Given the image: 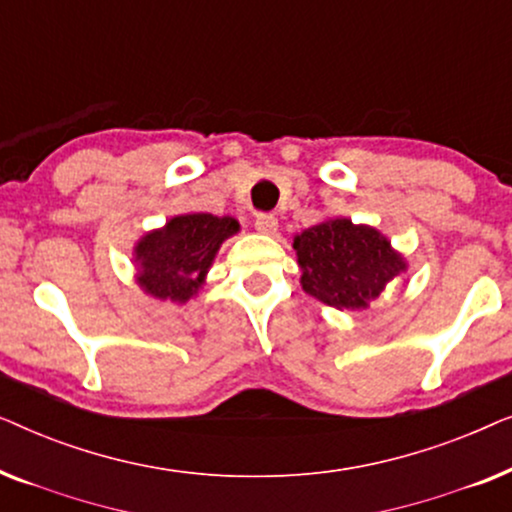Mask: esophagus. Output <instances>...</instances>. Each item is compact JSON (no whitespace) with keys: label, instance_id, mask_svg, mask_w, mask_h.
Instances as JSON below:
<instances>
[{"label":"esophagus","instance_id":"1","mask_svg":"<svg viewBox=\"0 0 512 512\" xmlns=\"http://www.w3.org/2000/svg\"><path fill=\"white\" fill-rule=\"evenodd\" d=\"M254 226L258 233L263 235H275L277 233V219L272 214H256Z\"/></svg>","mask_w":512,"mask_h":512}]
</instances>
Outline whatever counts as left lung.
Here are the masks:
<instances>
[{"label": "left lung", "instance_id": "8db88e82", "mask_svg": "<svg viewBox=\"0 0 512 512\" xmlns=\"http://www.w3.org/2000/svg\"><path fill=\"white\" fill-rule=\"evenodd\" d=\"M303 289L321 303L359 310L380 296L382 286L405 270V261L368 226L331 219L293 240Z\"/></svg>", "mask_w": 512, "mask_h": 512}]
</instances>
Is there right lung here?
<instances>
[{
    "label": "right lung",
    "mask_w": 512,
    "mask_h": 512,
    "mask_svg": "<svg viewBox=\"0 0 512 512\" xmlns=\"http://www.w3.org/2000/svg\"><path fill=\"white\" fill-rule=\"evenodd\" d=\"M237 230L240 223L230 216H174L163 230L149 233L137 244V261L142 268L139 284L151 296L186 303L198 293L221 242Z\"/></svg>",
    "instance_id": "1"
}]
</instances>
